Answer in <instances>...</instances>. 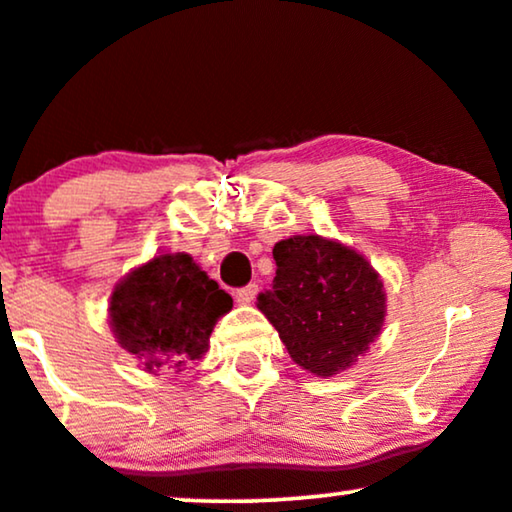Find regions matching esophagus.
<instances>
[{
  "instance_id": "34e87169",
  "label": "esophagus",
  "mask_w": 512,
  "mask_h": 512,
  "mask_svg": "<svg viewBox=\"0 0 512 512\" xmlns=\"http://www.w3.org/2000/svg\"><path fill=\"white\" fill-rule=\"evenodd\" d=\"M256 294H258V285H256V282H251V285L237 289L235 299L239 301V304H251V301L256 299Z\"/></svg>"
}]
</instances>
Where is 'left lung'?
<instances>
[{"label":"left lung","instance_id":"1","mask_svg":"<svg viewBox=\"0 0 512 512\" xmlns=\"http://www.w3.org/2000/svg\"><path fill=\"white\" fill-rule=\"evenodd\" d=\"M273 289L258 308L296 365L332 377L353 365L384 323L380 275L361 254L318 235L275 244Z\"/></svg>","mask_w":512,"mask_h":512}]
</instances>
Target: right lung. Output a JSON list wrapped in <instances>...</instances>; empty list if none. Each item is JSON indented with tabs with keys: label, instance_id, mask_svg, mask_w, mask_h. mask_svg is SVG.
<instances>
[{
	"label": "right lung",
	"instance_id": "1",
	"mask_svg": "<svg viewBox=\"0 0 512 512\" xmlns=\"http://www.w3.org/2000/svg\"><path fill=\"white\" fill-rule=\"evenodd\" d=\"M111 327L118 344L147 370L182 368L208 349L213 325L232 308V296L192 256H154L113 289Z\"/></svg>",
	"mask_w": 512,
	"mask_h": 512
}]
</instances>
